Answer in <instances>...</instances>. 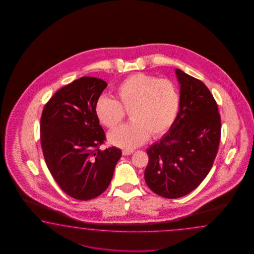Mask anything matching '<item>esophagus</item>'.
<instances>
[{"mask_svg": "<svg viewBox=\"0 0 254 254\" xmlns=\"http://www.w3.org/2000/svg\"><path fill=\"white\" fill-rule=\"evenodd\" d=\"M132 152H133L132 150H123V154L125 155V156H126V155H130Z\"/></svg>", "mask_w": 254, "mask_h": 254, "instance_id": "1", "label": "esophagus"}]
</instances>
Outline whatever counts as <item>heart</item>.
<instances>
[{
	"label": "heart",
	"mask_w": 254,
	"mask_h": 254,
	"mask_svg": "<svg viewBox=\"0 0 254 254\" xmlns=\"http://www.w3.org/2000/svg\"><path fill=\"white\" fill-rule=\"evenodd\" d=\"M179 107L180 94L173 81L136 73L116 86L114 99L99 98L95 114L102 125L114 129L128 112L131 122L110 132L108 138L114 145L131 149L142 144L149 135L157 138L167 132Z\"/></svg>",
	"instance_id": "b5f03b06"
}]
</instances>
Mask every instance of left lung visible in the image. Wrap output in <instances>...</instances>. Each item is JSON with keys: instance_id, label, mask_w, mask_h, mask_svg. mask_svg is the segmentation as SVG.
I'll use <instances>...</instances> for the list:
<instances>
[{"instance_id": "left-lung-1", "label": "left lung", "mask_w": 254, "mask_h": 254, "mask_svg": "<svg viewBox=\"0 0 254 254\" xmlns=\"http://www.w3.org/2000/svg\"><path fill=\"white\" fill-rule=\"evenodd\" d=\"M180 110L173 126L147 149L144 179L156 194L176 199L197 188L211 171L221 140V116L202 81L176 69Z\"/></svg>"}]
</instances>
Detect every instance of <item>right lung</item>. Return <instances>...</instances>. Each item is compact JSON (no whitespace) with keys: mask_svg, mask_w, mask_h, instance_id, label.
Here are the masks:
<instances>
[{"mask_svg":"<svg viewBox=\"0 0 254 254\" xmlns=\"http://www.w3.org/2000/svg\"><path fill=\"white\" fill-rule=\"evenodd\" d=\"M105 81L81 77L61 88L41 117V145L50 173L66 194L88 200L108 188L122 156L116 147L100 150L106 140L95 114Z\"/></svg>","mask_w":254,"mask_h":254,"instance_id":"add662e5","label":"right lung"}]
</instances>
